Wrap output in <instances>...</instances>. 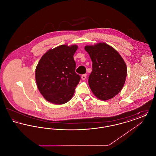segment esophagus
I'll use <instances>...</instances> for the list:
<instances>
[{
	"label": "esophagus",
	"mask_w": 156,
	"mask_h": 156,
	"mask_svg": "<svg viewBox=\"0 0 156 156\" xmlns=\"http://www.w3.org/2000/svg\"><path fill=\"white\" fill-rule=\"evenodd\" d=\"M82 79L83 80H85L86 79V78H87V74H83L81 76Z\"/></svg>",
	"instance_id": "obj_1"
}]
</instances>
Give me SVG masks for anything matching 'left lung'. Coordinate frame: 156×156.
Masks as SVG:
<instances>
[{
    "label": "left lung",
    "instance_id": "8db88e82",
    "mask_svg": "<svg viewBox=\"0 0 156 156\" xmlns=\"http://www.w3.org/2000/svg\"><path fill=\"white\" fill-rule=\"evenodd\" d=\"M92 62L89 75V87L96 97L103 101L110 99L119 94L126 80L127 67L124 60L110 45L100 43L87 45Z\"/></svg>",
    "mask_w": 156,
    "mask_h": 156
}]
</instances>
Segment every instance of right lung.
I'll return each instance as SVG.
<instances>
[{"instance_id": "1", "label": "right lung", "mask_w": 156, "mask_h": 156, "mask_svg": "<svg viewBox=\"0 0 156 156\" xmlns=\"http://www.w3.org/2000/svg\"><path fill=\"white\" fill-rule=\"evenodd\" d=\"M78 47L62 45L42 56L36 69L37 87L45 99L52 104H64L74 95L81 80L75 73L74 54Z\"/></svg>"}]
</instances>
